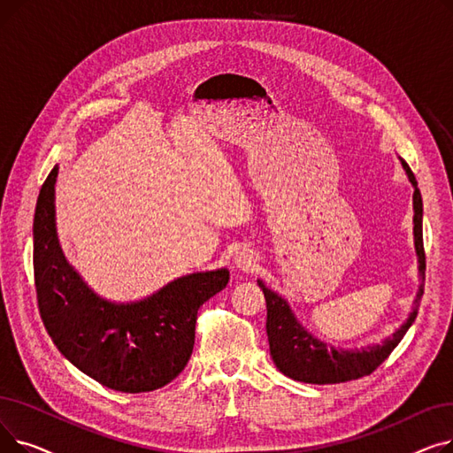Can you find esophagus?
<instances>
[{
    "instance_id": "esophagus-1",
    "label": "esophagus",
    "mask_w": 453,
    "mask_h": 453,
    "mask_svg": "<svg viewBox=\"0 0 453 453\" xmlns=\"http://www.w3.org/2000/svg\"><path fill=\"white\" fill-rule=\"evenodd\" d=\"M255 265H257L255 251H251L248 248H242L241 251H236V255H234V266L239 268L241 272H253Z\"/></svg>"
}]
</instances>
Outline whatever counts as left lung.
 <instances>
[{
  "label": "left lung",
  "mask_w": 453,
  "mask_h": 453,
  "mask_svg": "<svg viewBox=\"0 0 453 453\" xmlns=\"http://www.w3.org/2000/svg\"><path fill=\"white\" fill-rule=\"evenodd\" d=\"M402 169L406 171L410 183L413 185V242L418 260V292L413 301V308L391 336L380 343H371L362 349H340L316 338L312 332H308L301 321L296 318L288 301L277 292L270 290L263 279L257 284L260 287L266 299V332L270 342V354L277 369L292 380L304 384H342L349 380H358L371 374L380 364L386 362L393 349L406 336L408 328L413 325L420 297L424 294V272H426V255L422 244V196L417 187L415 174L408 163L398 157Z\"/></svg>",
  "instance_id": "8db88e82"
}]
</instances>
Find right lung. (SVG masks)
Returning a JSON list of instances; mask_svg holds the SVG:
<instances>
[{
    "label": "right lung",
    "mask_w": 453,
    "mask_h": 453,
    "mask_svg": "<svg viewBox=\"0 0 453 453\" xmlns=\"http://www.w3.org/2000/svg\"><path fill=\"white\" fill-rule=\"evenodd\" d=\"M58 165L43 181L33 224L40 316L65 358L99 384L123 393L159 389L185 369L198 308L226 288L229 270L181 275L139 301L101 297L69 265L57 233Z\"/></svg>",
    "instance_id": "add662e5"
}]
</instances>
